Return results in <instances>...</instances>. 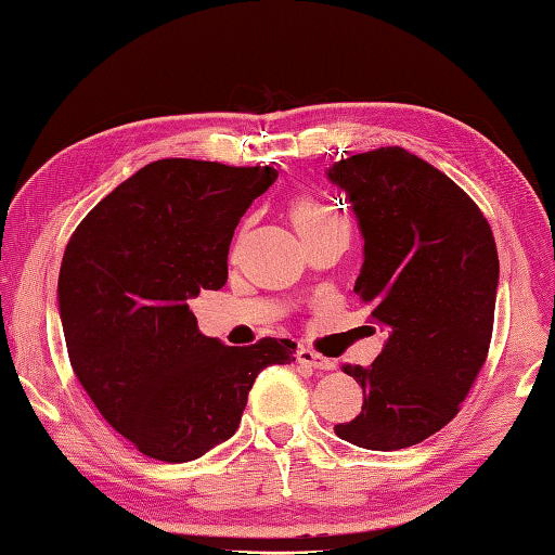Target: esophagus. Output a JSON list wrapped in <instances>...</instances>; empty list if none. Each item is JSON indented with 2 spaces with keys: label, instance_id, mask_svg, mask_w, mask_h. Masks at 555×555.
<instances>
[{
  "label": "esophagus",
  "instance_id": "esophagus-1",
  "mask_svg": "<svg viewBox=\"0 0 555 555\" xmlns=\"http://www.w3.org/2000/svg\"><path fill=\"white\" fill-rule=\"evenodd\" d=\"M296 359H298V364L310 366V369H315V371H330V369H335V361L327 359V357H322V354H318V351H312V349H308V347H300V349L296 351Z\"/></svg>",
  "mask_w": 555,
  "mask_h": 555
}]
</instances>
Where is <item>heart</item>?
Segmentation results:
<instances>
[{
    "mask_svg": "<svg viewBox=\"0 0 555 555\" xmlns=\"http://www.w3.org/2000/svg\"><path fill=\"white\" fill-rule=\"evenodd\" d=\"M291 214V223H294L296 233L300 235V240L315 237L325 230H332L337 225H347V218L339 214V210L322 201L318 196H298L294 198V204L288 208Z\"/></svg>",
    "mask_w": 555,
    "mask_h": 555,
    "instance_id": "b5f03b06",
    "label": "heart"
}]
</instances>
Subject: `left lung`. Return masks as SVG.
<instances>
[{"mask_svg":"<svg viewBox=\"0 0 555 555\" xmlns=\"http://www.w3.org/2000/svg\"><path fill=\"white\" fill-rule=\"evenodd\" d=\"M327 177L364 235L357 296L390 332L369 369L341 366L364 405L335 435L371 451L415 447L459 415L488 359L495 237L466 191L402 147L339 159Z\"/></svg>","mask_w":555,"mask_h":555,"instance_id":"obj_1","label":"left lung"}]
</instances>
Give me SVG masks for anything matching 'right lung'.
<instances>
[{
  "label": "right lung",
  "mask_w": 555,
  "mask_h": 555,
  "mask_svg": "<svg viewBox=\"0 0 555 555\" xmlns=\"http://www.w3.org/2000/svg\"><path fill=\"white\" fill-rule=\"evenodd\" d=\"M274 167L157 159L89 210L69 237L57 298L67 357L102 417L140 453L204 456L235 435L261 369L296 361V341L225 347L189 300L228 279V249Z\"/></svg>",
  "instance_id": "add662e5"
}]
</instances>
